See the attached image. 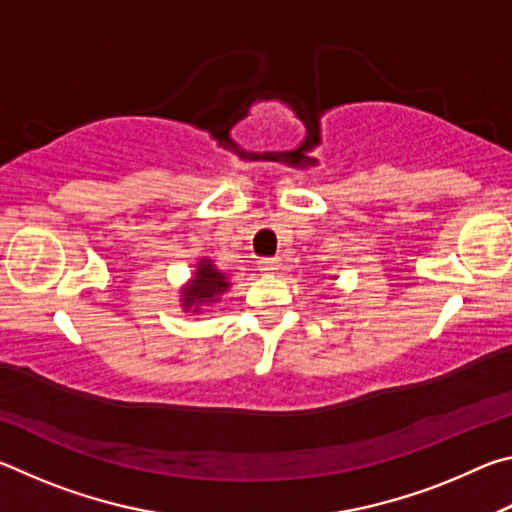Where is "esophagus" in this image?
<instances>
[{"mask_svg":"<svg viewBox=\"0 0 512 512\" xmlns=\"http://www.w3.org/2000/svg\"><path fill=\"white\" fill-rule=\"evenodd\" d=\"M259 268H262L264 273H277L282 268V262L277 257H266L259 262Z\"/></svg>","mask_w":512,"mask_h":512,"instance_id":"34e87169","label":"esophagus"}]
</instances>
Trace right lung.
<instances>
[{"label": "right lung", "mask_w": 512, "mask_h": 512, "mask_svg": "<svg viewBox=\"0 0 512 512\" xmlns=\"http://www.w3.org/2000/svg\"><path fill=\"white\" fill-rule=\"evenodd\" d=\"M230 277L216 268L210 257H203L196 264V273L187 287L180 291V305L185 311H201V307L212 305L225 291L230 289Z\"/></svg>", "instance_id": "add662e5"}]
</instances>
